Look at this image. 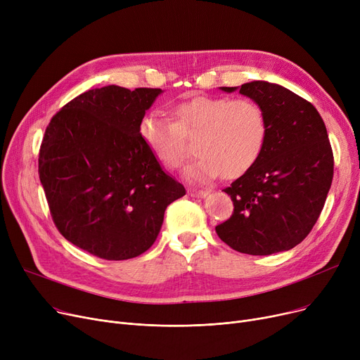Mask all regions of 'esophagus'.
<instances>
[{"label": "esophagus", "instance_id": "1", "mask_svg": "<svg viewBox=\"0 0 360 360\" xmlns=\"http://www.w3.org/2000/svg\"><path fill=\"white\" fill-rule=\"evenodd\" d=\"M188 194H190L191 197H195V198H205L207 195H209V191H205V190H195V188H190V190H188Z\"/></svg>", "mask_w": 360, "mask_h": 360}]
</instances>
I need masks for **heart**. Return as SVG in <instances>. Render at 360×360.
Masks as SVG:
<instances>
[{"instance_id":"heart-1","label":"heart","mask_w":360,"mask_h":360,"mask_svg":"<svg viewBox=\"0 0 360 360\" xmlns=\"http://www.w3.org/2000/svg\"><path fill=\"white\" fill-rule=\"evenodd\" d=\"M174 120L150 112L139 122V136L162 165L176 167L185 158L184 134H197L198 158L184 169L195 184L219 178L235 179L261 159L269 140V121L262 108L250 99L195 96L174 108Z\"/></svg>"}]
</instances>
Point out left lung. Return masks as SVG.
<instances>
[{
    "instance_id": "1",
    "label": "left lung",
    "mask_w": 360,
    "mask_h": 360,
    "mask_svg": "<svg viewBox=\"0 0 360 360\" xmlns=\"http://www.w3.org/2000/svg\"><path fill=\"white\" fill-rule=\"evenodd\" d=\"M220 89L239 90L262 108L269 140L250 172L224 188L235 209L216 232L242 254L289 251L312 231L333 182L326 124L312 103L280 84L258 80Z\"/></svg>"
}]
</instances>
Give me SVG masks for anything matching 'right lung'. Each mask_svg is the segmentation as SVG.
<instances>
[{"instance_id": "1", "label": "right lung", "mask_w": 360, "mask_h": 360, "mask_svg": "<svg viewBox=\"0 0 360 360\" xmlns=\"http://www.w3.org/2000/svg\"><path fill=\"white\" fill-rule=\"evenodd\" d=\"M162 89H91L46 127L39 178L61 235L91 255L121 261L155 243L166 207L185 195L139 136Z\"/></svg>"}]
</instances>
